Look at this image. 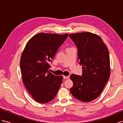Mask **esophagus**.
Returning a JSON list of instances; mask_svg holds the SVG:
<instances>
[{
  "mask_svg": "<svg viewBox=\"0 0 123 123\" xmlns=\"http://www.w3.org/2000/svg\"><path fill=\"white\" fill-rule=\"evenodd\" d=\"M69 78H70V76H63V78L65 80L69 79Z\"/></svg>",
  "mask_w": 123,
  "mask_h": 123,
  "instance_id": "1",
  "label": "esophagus"
}]
</instances>
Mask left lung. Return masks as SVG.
I'll use <instances>...</instances> for the list:
<instances>
[{
    "label": "left lung",
    "instance_id": "1",
    "mask_svg": "<svg viewBox=\"0 0 123 123\" xmlns=\"http://www.w3.org/2000/svg\"><path fill=\"white\" fill-rule=\"evenodd\" d=\"M78 49V59L82 65V76L72 74L73 86L70 92L75 98L88 102L99 96L110 76L108 48L97 34L82 32L69 35Z\"/></svg>",
    "mask_w": 123,
    "mask_h": 123
}]
</instances>
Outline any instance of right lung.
Returning <instances> with one entry per match:
<instances>
[{
  "mask_svg": "<svg viewBox=\"0 0 123 123\" xmlns=\"http://www.w3.org/2000/svg\"><path fill=\"white\" fill-rule=\"evenodd\" d=\"M68 34L38 33L28 41L20 59L22 80L37 102L45 103L55 98L62 83V76L49 71V63Z\"/></svg>",
  "mask_w": 123,
  "mask_h": 123,
  "instance_id": "add662e5",
  "label": "right lung"
}]
</instances>
